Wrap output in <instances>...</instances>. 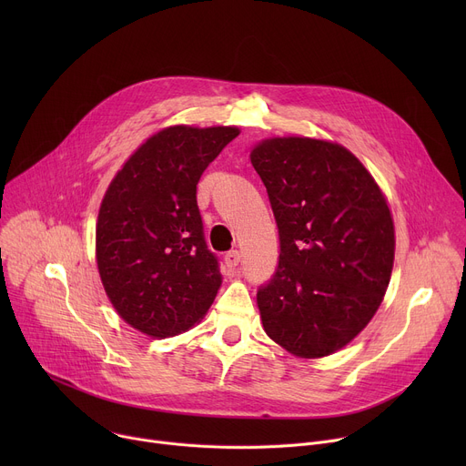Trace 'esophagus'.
<instances>
[{
    "instance_id": "obj_1",
    "label": "esophagus",
    "mask_w": 466,
    "mask_h": 466,
    "mask_svg": "<svg viewBox=\"0 0 466 466\" xmlns=\"http://www.w3.org/2000/svg\"><path fill=\"white\" fill-rule=\"evenodd\" d=\"M239 261H241V254H239L238 250H230V252H227V254H225V263H227V268H228V269L238 268Z\"/></svg>"
}]
</instances>
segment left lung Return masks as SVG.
I'll return each mask as SVG.
<instances>
[{"mask_svg":"<svg viewBox=\"0 0 466 466\" xmlns=\"http://www.w3.org/2000/svg\"><path fill=\"white\" fill-rule=\"evenodd\" d=\"M250 162L280 234L279 269L256 295L265 334L297 358L334 354L370 322L387 291L396 243L387 197L338 142L265 138Z\"/></svg>","mask_w":466,"mask_h":466,"instance_id":"1","label":"left lung"}]
</instances>
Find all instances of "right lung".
Here are the masks:
<instances>
[{
	"mask_svg": "<svg viewBox=\"0 0 466 466\" xmlns=\"http://www.w3.org/2000/svg\"><path fill=\"white\" fill-rule=\"evenodd\" d=\"M234 125H171L110 180L96 223V261L117 315L153 339L182 334L212 306L223 277L208 250L197 184Z\"/></svg>",
	"mask_w": 466,
	"mask_h": 466,
	"instance_id": "right-lung-1",
	"label": "right lung"
}]
</instances>
